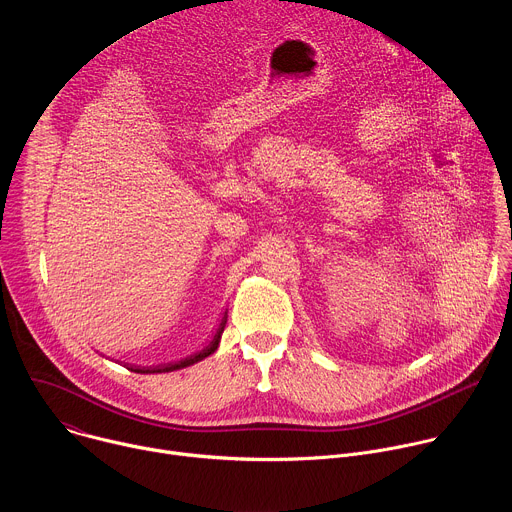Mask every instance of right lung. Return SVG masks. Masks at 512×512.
I'll use <instances>...</instances> for the list:
<instances>
[{"label": "right lung", "mask_w": 512, "mask_h": 512, "mask_svg": "<svg viewBox=\"0 0 512 512\" xmlns=\"http://www.w3.org/2000/svg\"><path fill=\"white\" fill-rule=\"evenodd\" d=\"M225 326H227V312H225V316H223L221 324H218L216 332L212 334V338H210L202 348H198L196 352L186 354L184 358L170 360V362H166V360H164V362H160V364H150V367H141V364H129V362H125V367H127L129 371H133V373H141V375H152V373H172V371L186 369V367H190V364L200 362V360H204L206 356H210L212 352H216L218 344H221V336H223V332H225Z\"/></svg>", "instance_id": "obj_1"}]
</instances>
